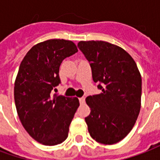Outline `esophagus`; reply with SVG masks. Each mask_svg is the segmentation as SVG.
Segmentation results:
<instances>
[{"mask_svg": "<svg viewBox=\"0 0 160 160\" xmlns=\"http://www.w3.org/2000/svg\"><path fill=\"white\" fill-rule=\"evenodd\" d=\"M79 102L81 104H83L84 102H85V98L84 97H82V98H79Z\"/></svg>", "mask_w": 160, "mask_h": 160, "instance_id": "esophagus-1", "label": "esophagus"}]
</instances>
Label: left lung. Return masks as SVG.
<instances>
[{"instance_id": "1", "label": "left lung", "mask_w": 160, "mask_h": 160, "mask_svg": "<svg viewBox=\"0 0 160 160\" xmlns=\"http://www.w3.org/2000/svg\"><path fill=\"white\" fill-rule=\"evenodd\" d=\"M79 49L102 92L86 98L91 112L85 121L98 143L114 144L129 133L141 108L142 78L137 64L118 46L103 41H81Z\"/></svg>"}]
</instances>
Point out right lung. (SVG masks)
I'll return each instance as SVG.
<instances>
[{
	"label": "right lung",
	"mask_w": 160,
	"mask_h": 160,
	"mask_svg": "<svg viewBox=\"0 0 160 160\" xmlns=\"http://www.w3.org/2000/svg\"><path fill=\"white\" fill-rule=\"evenodd\" d=\"M77 52L72 41L50 39L33 46L20 64L14 87L17 114L30 136L44 145L66 140L79 106L78 98L52 94L60 83L61 63Z\"/></svg>",
	"instance_id": "right-lung-1"
}]
</instances>
